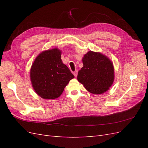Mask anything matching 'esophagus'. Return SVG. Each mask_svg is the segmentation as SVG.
Instances as JSON below:
<instances>
[{
	"mask_svg": "<svg viewBox=\"0 0 148 148\" xmlns=\"http://www.w3.org/2000/svg\"><path fill=\"white\" fill-rule=\"evenodd\" d=\"M73 75H74V76H75V77H77V75H78V70H75L74 72H73Z\"/></svg>",
	"mask_w": 148,
	"mask_h": 148,
	"instance_id": "1",
	"label": "esophagus"
}]
</instances>
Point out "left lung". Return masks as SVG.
I'll use <instances>...</instances> for the list:
<instances>
[{"mask_svg": "<svg viewBox=\"0 0 148 148\" xmlns=\"http://www.w3.org/2000/svg\"><path fill=\"white\" fill-rule=\"evenodd\" d=\"M83 66L77 76L78 81L87 91L101 95L109 90L114 81V68L112 61L101 52L88 51L82 59Z\"/></svg>", "mask_w": 148, "mask_h": 148, "instance_id": "obj_1", "label": "left lung"}]
</instances>
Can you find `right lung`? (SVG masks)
Returning a JSON list of instances; mask_svg holds the SVG:
<instances>
[{
    "mask_svg": "<svg viewBox=\"0 0 148 148\" xmlns=\"http://www.w3.org/2000/svg\"><path fill=\"white\" fill-rule=\"evenodd\" d=\"M62 51L53 48L41 52L30 69L32 86L37 95L44 99H54L75 77L61 59Z\"/></svg>",
    "mask_w": 148,
    "mask_h": 148,
    "instance_id": "obj_1",
    "label": "right lung"
}]
</instances>
